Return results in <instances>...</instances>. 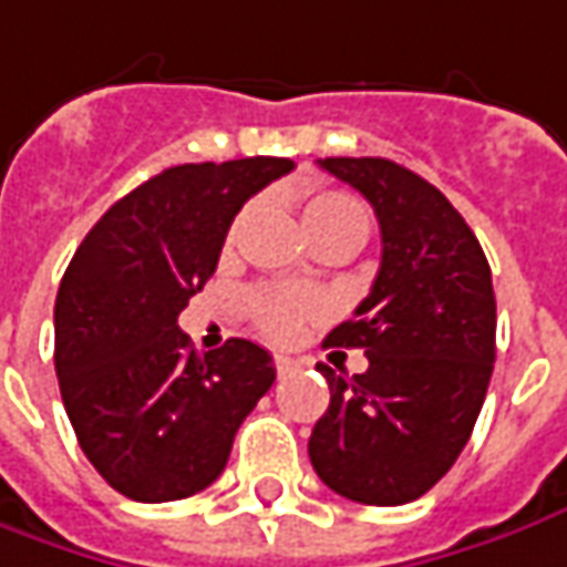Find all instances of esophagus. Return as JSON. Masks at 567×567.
<instances>
[{
	"instance_id": "esophagus-1",
	"label": "esophagus",
	"mask_w": 567,
	"mask_h": 567,
	"mask_svg": "<svg viewBox=\"0 0 567 567\" xmlns=\"http://www.w3.org/2000/svg\"><path fill=\"white\" fill-rule=\"evenodd\" d=\"M300 369L298 360H291V357H282V353H276V372H279V379H285V375H295Z\"/></svg>"
}]
</instances>
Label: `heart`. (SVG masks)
<instances>
[{
	"instance_id": "1",
	"label": "heart",
	"mask_w": 567,
	"mask_h": 567,
	"mask_svg": "<svg viewBox=\"0 0 567 567\" xmlns=\"http://www.w3.org/2000/svg\"><path fill=\"white\" fill-rule=\"evenodd\" d=\"M257 202L245 204L238 210V217L233 219V229H229V241H233L238 229L248 223L254 214ZM303 229L310 238H322V235H344L350 241H363L365 229H369V217H365L363 204L357 198H350L344 192H334V188H310L303 195ZM254 322L269 334V338H291L298 332V326L303 319L319 313V303L307 295H295V291H254L251 300Z\"/></svg>"
}]
</instances>
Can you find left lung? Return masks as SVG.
<instances>
[{"mask_svg":"<svg viewBox=\"0 0 567 567\" xmlns=\"http://www.w3.org/2000/svg\"><path fill=\"white\" fill-rule=\"evenodd\" d=\"M322 171L372 204L381 267L353 319L326 344L360 348L363 375L326 363L329 410L310 462L334 494L365 506L413 503L468 444L496 360V298L487 257L444 192L384 157H326Z\"/></svg>","mask_w":567,"mask_h":567,"instance_id":"left-lung-1","label":"left lung"}]
</instances>
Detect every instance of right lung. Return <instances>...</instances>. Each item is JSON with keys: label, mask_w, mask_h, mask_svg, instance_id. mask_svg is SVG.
Instances as JSON below:
<instances>
[{"label": "right lung", "mask_w": 567, "mask_h": 567, "mask_svg": "<svg viewBox=\"0 0 567 567\" xmlns=\"http://www.w3.org/2000/svg\"><path fill=\"white\" fill-rule=\"evenodd\" d=\"M295 161L183 164L111 204L55 298V372L86 460L138 503L186 499L226 468L276 381L267 350L229 338L198 357L176 326L217 269L241 204Z\"/></svg>", "instance_id": "1"}]
</instances>
